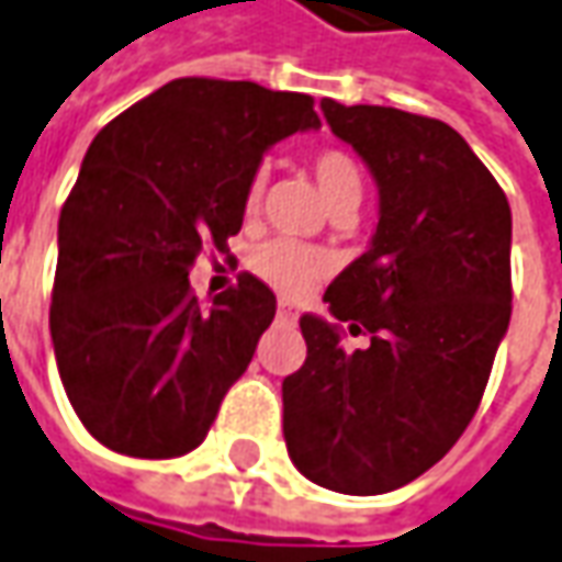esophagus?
<instances>
[{
	"label": "esophagus",
	"mask_w": 562,
	"mask_h": 562,
	"mask_svg": "<svg viewBox=\"0 0 562 562\" xmlns=\"http://www.w3.org/2000/svg\"><path fill=\"white\" fill-rule=\"evenodd\" d=\"M278 322H284V325H293L296 322V308L290 306V303H278Z\"/></svg>",
	"instance_id": "esophagus-1"
}]
</instances>
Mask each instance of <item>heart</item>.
<instances>
[{
  "label": "heart",
  "mask_w": 562,
  "mask_h": 562,
  "mask_svg": "<svg viewBox=\"0 0 562 562\" xmlns=\"http://www.w3.org/2000/svg\"><path fill=\"white\" fill-rule=\"evenodd\" d=\"M312 172L318 191L325 198L327 210L337 206H359L361 194H364V179H361L359 164L340 148H325L312 157ZM262 188H266V172H254V179L247 182L244 191V210L254 213L259 201H262ZM250 269L254 274L278 290L281 296H306L308 290L315 288L325 274V259L315 254L312 247L290 240V237H272L262 240L250 254Z\"/></svg>",
  "instance_id": "heart-1"
}]
</instances>
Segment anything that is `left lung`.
Returning <instances> with one entry per match:
<instances>
[{
  "instance_id": "8db88e82",
  "label": "left lung",
  "mask_w": 562,
  "mask_h": 562,
  "mask_svg": "<svg viewBox=\"0 0 562 562\" xmlns=\"http://www.w3.org/2000/svg\"><path fill=\"white\" fill-rule=\"evenodd\" d=\"M327 126L380 194L371 247L303 315L306 361L281 383L290 461L342 495H383L427 473L480 408L510 325V206L442 120L322 101ZM340 321L372 346L341 349Z\"/></svg>"
}]
</instances>
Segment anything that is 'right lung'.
I'll use <instances>...</instances> for the list:
<instances>
[{
  "mask_svg": "<svg viewBox=\"0 0 562 562\" xmlns=\"http://www.w3.org/2000/svg\"><path fill=\"white\" fill-rule=\"evenodd\" d=\"M312 104L182 77L92 138L58 220L48 327L64 393L101 446L164 461L206 439L272 325L274 293L244 272L203 308L188 272L240 232L262 154L322 126Z\"/></svg>",
  "mask_w": 562,
  "mask_h": 562,
  "instance_id": "1",
  "label": "right lung"
}]
</instances>
